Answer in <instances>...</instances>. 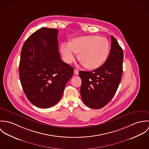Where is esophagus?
I'll return each instance as SVG.
<instances>
[{"mask_svg":"<svg viewBox=\"0 0 149 149\" xmlns=\"http://www.w3.org/2000/svg\"><path fill=\"white\" fill-rule=\"evenodd\" d=\"M74 74H75V75H79V70H78V69H75L74 70Z\"/></svg>","mask_w":149,"mask_h":149,"instance_id":"obj_1","label":"esophagus"}]
</instances>
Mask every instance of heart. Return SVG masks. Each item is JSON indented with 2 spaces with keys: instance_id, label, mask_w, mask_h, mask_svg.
Masks as SVG:
<instances>
[{
  "instance_id": "b5f03b06",
  "label": "heart",
  "mask_w": 149,
  "mask_h": 149,
  "mask_svg": "<svg viewBox=\"0 0 149 149\" xmlns=\"http://www.w3.org/2000/svg\"><path fill=\"white\" fill-rule=\"evenodd\" d=\"M60 50L66 63L70 64L74 61L73 53L79 54V61L86 69L95 70L106 62L109 54V43L100 36L78 37L72 39L68 45L62 44Z\"/></svg>"
}]
</instances>
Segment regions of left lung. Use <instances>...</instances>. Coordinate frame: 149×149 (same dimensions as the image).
<instances>
[{"label": "left lung", "instance_id": "obj_1", "mask_svg": "<svg viewBox=\"0 0 149 149\" xmlns=\"http://www.w3.org/2000/svg\"><path fill=\"white\" fill-rule=\"evenodd\" d=\"M111 46L106 62L91 72L80 71L81 96L86 106L99 109L107 105L115 95L123 73V51L111 36Z\"/></svg>", "mask_w": 149, "mask_h": 149}]
</instances>
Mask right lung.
Listing matches in <instances>:
<instances>
[{"label": "right lung", "mask_w": 149, "mask_h": 149, "mask_svg": "<svg viewBox=\"0 0 149 149\" xmlns=\"http://www.w3.org/2000/svg\"><path fill=\"white\" fill-rule=\"evenodd\" d=\"M58 33L56 29L41 28L26 40L22 49V86L28 100L41 108L58 103L73 74V67L61 59Z\"/></svg>", "instance_id": "right-lung-1"}]
</instances>
